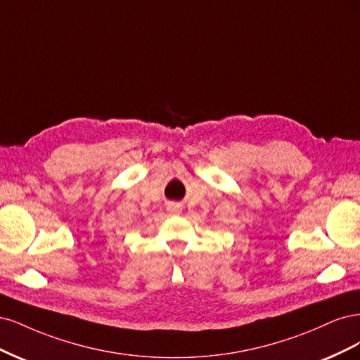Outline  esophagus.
Wrapping results in <instances>:
<instances>
[{"mask_svg":"<svg viewBox=\"0 0 360 360\" xmlns=\"http://www.w3.org/2000/svg\"><path fill=\"white\" fill-rule=\"evenodd\" d=\"M167 211H169V214H172V215H178V214H181V206H178V205H170V206L167 207Z\"/></svg>","mask_w":360,"mask_h":360,"instance_id":"esophagus-1","label":"esophagus"}]
</instances>
